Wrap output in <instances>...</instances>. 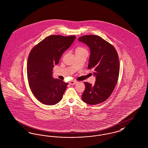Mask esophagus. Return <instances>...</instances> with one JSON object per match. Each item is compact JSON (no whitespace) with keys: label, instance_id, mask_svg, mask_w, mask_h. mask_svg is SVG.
<instances>
[{"label":"esophagus","instance_id":"obj_1","mask_svg":"<svg viewBox=\"0 0 148 148\" xmlns=\"http://www.w3.org/2000/svg\"><path fill=\"white\" fill-rule=\"evenodd\" d=\"M77 83V81H75V80H71V81H70V82L69 84L70 85H74V84H75Z\"/></svg>","mask_w":148,"mask_h":148}]
</instances>
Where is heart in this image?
I'll use <instances>...</instances> for the list:
<instances>
[{
  "label": "heart",
  "mask_w": 148,
  "mask_h": 148,
  "mask_svg": "<svg viewBox=\"0 0 148 148\" xmlns=\"http://www.w3.org/2000/svg\"><path fill=\"white\" fill-rule=\"evenodd\" d=\"M86 49H84V47H80V46H79L77 49H76V50H75V52H79V51H86Z\"/></svg>",
  "instance_id": "1"
}]
</instances>
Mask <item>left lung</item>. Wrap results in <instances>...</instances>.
<instances>
[{"label":"left lung","mask_w":148,"mask_h":148,"mask_svg":"<svg viewBox=\"0 0 148 148\" xmlns=\"http://www.w3.org/2000/svg\"><path fill=\"white\" fill-rule=\"evenodd\" d=\"M78 40L89 47L90 55L88 68L94 71V85L85 82L82 99L85 103L95 105L102 103L111 96L119 75L120 62L113 45L96 35H86Z\"/></svg>","instance_id":"obj_1"}]
</instances>
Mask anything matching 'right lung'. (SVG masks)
I'll return each mask as SVG.
<instances>
[{"label":"right lung","instance_id":"add662e5","mask_svg":"<svg viewBox=\"0 0 148 148\" xmlns=\"http://www.w3.org/2000/svg\"><path fill=\"white\" fill-rule=\"evenodd\" d=\"M75 36L51 35L40 42L29 52L27 78L35 97L43 104L59 103L68 83L52 77V68L58 64L61 55L74 42Z\"/></svg>","mask_w":148,"mask_h":148}]
</instances>
